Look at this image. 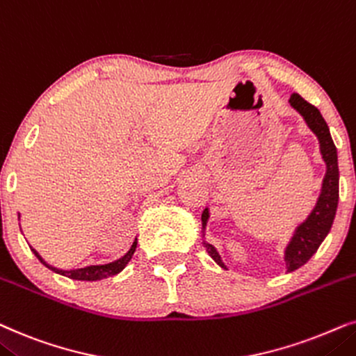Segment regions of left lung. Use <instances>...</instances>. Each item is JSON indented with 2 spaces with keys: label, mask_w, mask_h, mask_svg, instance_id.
Masks as SVG:
<instances>
[{
  "label": "left lung",
  "mask_w": 356,
  "mask_h": 356,
  "mask_svg": "<svg viewBox=\"0 0 356 356\" xmlns=\"http://www.w3.org/2000/svg\"><path fill=\"white\" fill-rule=\"evenodd\" d=\"M290 106L305 118L306 125L309 130L317 136L319 141V149L322 161L325 163V175L322 179L321 193L317 197V202L312 208L309 215L302 222L295 227L290 243L285 248V262L286 272L300 268L309 260L325 236L329 234L330 227H332L335 211L339 205V163H337V148H335L332 136H330L329 127L321 115L319 108L306 102L300 94L293 92L290 97ZM210 220V208H205L202 213V226H203V238H205L207 222ZM203 248L210 254V257L220 265L221 268H227L222 262L220 252H218L215 245H211L207 241H203Z\"/></svg>",
  "instance_id": "1"
}]
</instances>
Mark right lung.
<instances>
[{
  "label": "right lung",
  "mask_w": 356,
  "mask_h": 356,
  "mask_svg": "<svg viewBox=\"0 0 356 356\" xmlns=\"http://www.w3.org/2000/svg\"><path fill=\"white\" fill-rule=\"evenodd\" d=\"M135 249H136V239L134 241V244H131V248L129 249V252H127L123 257L113 260L111 264H104V265H89V267H84V268H73V270H61V268H56L54 265H49L45 262L44 259H42V255L37 252L35 249L31 250L35 254V257L40 260L42 264L45 265L47 268H50L51 272L55 273H60L63 275V277H68V278H73V280H83V282H96V280H102V278H107V277H112V275H117L120 273L123 268L127 267V264L130 262L131 257H134L135 254Z\"/></svg>",
  "instance_id": "1"
}]
</instances>
